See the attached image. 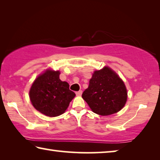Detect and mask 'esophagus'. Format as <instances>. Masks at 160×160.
Returning <instances> with one entry per match:
<instances>
[{"mask_svg":"<svg viewBox=\"0 0 160 160\" xmlns=\"http://www.w3.org/2000/svg\"><path fill=\"white\" fill-rule=\"evenodd\" d=\"M82 90H79V91L76 92H75V94H76L77 96H81V94H82Z\"/></svg>","mask_w":160,"mask_h":160,"instance_id":"34e87169","label":"esophagus"}]
</instances>
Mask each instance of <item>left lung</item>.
I'll list each match as a JSON object with an SVG mask.
<instances>
[{"instance_id": "8db88e82", "label": "left lung", "mask_w": 160, "mask_h": 160, "mask_svg": "<svg viewBox=\"0 0 160 160\" xmlns=\"http://www.w3.org/2000/svg\"><path fill=\"white\" fill-rule=\"evenodd\" d=\"M94 113L101 116L120 111L127 100V90L123 80L108 67L94 71L88 89L82 94Z\"/></svg>"}]
</instances>
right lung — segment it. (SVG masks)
Masks as SVG:
<instances>
[{
  "instance_id": "1",
  "label": "right lung",
  "mask_w": 160,
  "mask_h": 160,
  "mask_svg": "<svg viewBox=\"0 0 160 160\" xmlns=\"http://www.w3.org/2000/svg\"><path fill=\"white\" fill-rule=\"evenodd\" d=\"M60 72L48 70L32 84L29 98L34 107L50 117L61 115L68 107L75 94L67 82L59 78Z\"/></svg>"
}]
</instances>
